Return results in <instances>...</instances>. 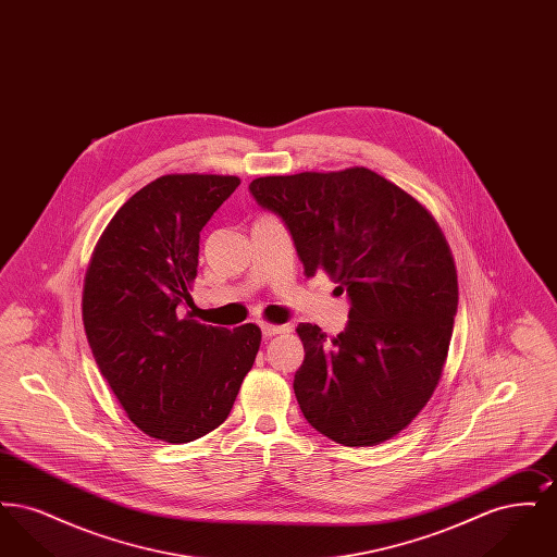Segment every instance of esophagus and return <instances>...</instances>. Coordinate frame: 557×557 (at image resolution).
<instances>
[{
  "instance_id": "obj_1",
  "label": "esophagus",
  "mask_w": 557,
  "mask_h": 557,
  "mask_svg": "<svg viewBox=\"0 0 557 557\" xmlns=\"http://www.w3.org/2000/svg\"><path fill=\"white\" fill-rule=\"evenodd\" d=\"M261 332L265 338L277 336V334H286L290 332V325H273V323H261Z\"/></svg>"
}]
</instances>
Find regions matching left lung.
Returning a JSON list of instances; mask_svg holds the SVG:
<instances>
[{
    "instance_id": "1",
    "label": "left lung",
    "mask_w": 557,
    "mask_h": 557,
    "mask_svg": "<svg viewBox=\"0 0 557 557\" xmlns=\"http://www.w3.org/2000/svg\"><path fill=\"white\" fill-rule=\"evenodd\" d=\"M248 189L290 232L305 275L325 271L350 305L334 338L313 323L296 327L305 420L345 447L393 438L424 409L449 350L457 273L441 227L366 166L259 177Z\"/></svg>"
}]
</instances>
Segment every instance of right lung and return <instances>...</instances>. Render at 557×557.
I'll return each instance as SVG.
<instances>
[{
  "instance_id": "1",
  "label": "right lung",
  "mask_w": 557,
  "mask_h": 557,
  "mask_svg": "<svg viewBox=\"0 0 557 557\" xmlns=\"http://www.w3.org/2000/svg\"><path fill=\"white\" fill-rule=\"evenodd\" d=\"M239 186L232 175H162L116 211L83 288L94 359L129 420L166 443L223 424L261 346L255 323L234 332L184 318L200 232Z\"/></svg>"
}]
</instances>
